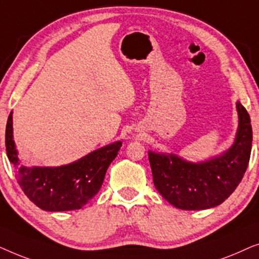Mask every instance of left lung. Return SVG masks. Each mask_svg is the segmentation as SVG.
<instances>
[{
	"instance_id": "left-lung-1",
	"label": "left lung",
	"mask_w": 259,
	"mask_h": 259,
	"mask_svg": "<svg viewBox=\"0 0 259 259\" xmlns=\"http://www.w3.org/2000/svg\"><path fill=\"white\" fill-rule=\"evenodd\" d=\"M238 128L235 141L217 157L189 161L175 153L148 151L155 189L169 204L182 210H206L228 199L243 179L252 147L249 113L236 102Z\"/></svg>"
}]
</instances>
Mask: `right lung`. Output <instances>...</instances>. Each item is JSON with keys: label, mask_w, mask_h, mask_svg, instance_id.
Here are the masks:
<instances>
[{"label": "right lung", "mask_w": 259, "mask_h": 259, "mask_svg": "<svg viewBox=\"0 0 259 259\" xmlns=\"http://www.w3.org/2000/svg\"><path fill=\"white\" fill-rule=\"evenodd\" d=\"M121 141L106 145L77 160L61 166H29L20 162L13 136V112L6 128L7 157L15 168L17 183L30 201L45 211L80 210L99 192L108 166Z\"/></svg>", "instance_id": "1"}]
</instances>
